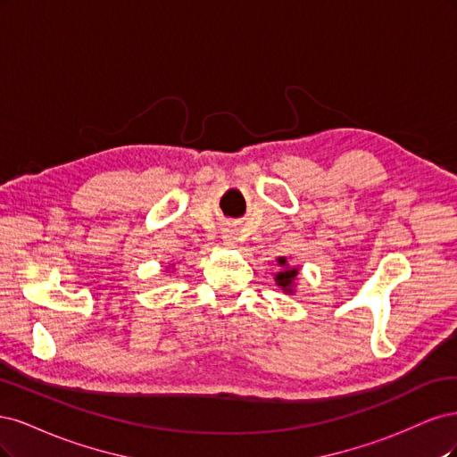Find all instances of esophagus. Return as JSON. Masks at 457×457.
Returning a JSON list of instances; mask_svg holds the SVG:
<instances>
[{
  "label": "esophagus",
  "instance_id": "esophagus-1",
  "mask_svg": "<svg viewBox=\"0 0 457 457\" xmlns=\"http://www.w3.org/2000/svg\"><path fill=\"white\" fill-rule=\"evenodd\" d=\"M235 239H237V237H235V229H233V228H226V229H224V241L229 243V245H233Z\"/></svg>",
  "mask_w": 457,
  "mask_h": 457
}]
</instances>
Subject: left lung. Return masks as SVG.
Returning <instances> with one entry per match:
<instances>
[{
  "mask_svg": "<svg viewBox=\"0 0 457 457\" xmlns=\"http://www.w3.org/2000/svg\"><path fill=\"white\" fill-rule=\"evenodd\" d=\"M277 268L278 270L273 273L275 285L281 288L285 294H294V292H296L300 270L290 266V262H288L287 256H278L277 258Z\"/></svg>",
  "mask_w": 457,
  "mask_h": 457,
  "instance_id": "1",
  "label": "left lung"
}]
</instances>
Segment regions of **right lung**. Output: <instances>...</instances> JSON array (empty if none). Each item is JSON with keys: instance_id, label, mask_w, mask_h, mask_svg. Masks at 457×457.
<instances>
[{"instance_id": "1", "label": "right lung", "mask_w": 457, "mask_h": 457, "mask_svg": "<svg viewBox=\"0 0 457 457\" xmlns=\"http://www.w3.org/2000/svg\"><path fill=\"white\" fill-rule=\"evenodd\" d=\"M170 268H174V263H170ZM169 270V268H167Z\"/></svg>"}]
</instances>
